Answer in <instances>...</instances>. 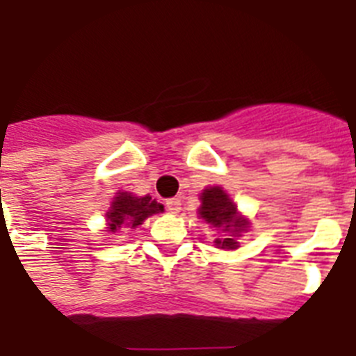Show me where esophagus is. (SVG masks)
I'll use <instances>...</instances> for the list:
<instances>
[{
  "label": "esophagus",
  "instance_id": "34e87169",
  "mask_svg": "<svg viewBox=\"0 0 356 356\" xmlns=\"http://www.w3.org/2000/svg\"><path fill=\"white\" fill-rule=\"evenodd\" d=\"M166 208H168L170 213H179L181 212V199H168Z\"/></svg>",
  "mask_w": 356,
  "mask_h": 356
}]
</instances>
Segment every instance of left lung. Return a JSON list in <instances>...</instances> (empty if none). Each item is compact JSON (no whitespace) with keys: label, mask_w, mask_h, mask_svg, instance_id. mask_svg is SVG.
<instances>
[{"label":"left lung","mask_w":356,"mask_h":356,"mask_svg":"<svg viewBox=\"0 0 356 356\" xmlns=\"http://www.w3.org/2000/svg\"><path fill=\"white\" fill-rule=\"evenodd\" d=\"M201 207L197 208L199 218L208 223L213 230L221 234L213 243L218 248L236 250L239 247L238 239L250 228V221L238 210L227 190L221 186H207L199 195Z\"/></svg>","instance_id":"8db88e82"}]
</instances>
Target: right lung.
<instances>
[{
  "label": "right lung",
  "instance_id": "add662e5",
  "mask_svg": "<svg viewBox=\"0 0 356 356\" xmlns=\"http://www.w3.org/2000/svg\"><path fill=\"white\" fill-rule=\"evenodd\" d=\"M164 212V207L152 195H135L118 190L106 212V232H120L122 228H137L153 213Z\"/></svg>",
  "mask_w": 356,
  "mask_h": 356
}]
</instances>
